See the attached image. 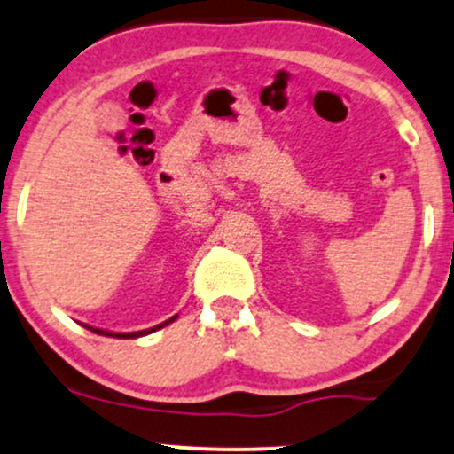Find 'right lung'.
Returning <instances> with one entry per match:
<instances>
[{"instance_id":"1","label":"right lung","mask_w":454,"mask_h":454,"mask_svg":"<svg viewBox=\"0 0 454 454\" xmlns=\"http://www.w3.org/2000/svg\"><path fill=\"white\" fill-rule=\"evenodd\" d=\"M176 317H178V316L170 317V320L161 322V324H158V326H153V328H147V330H138V333H111V330L94 328V326H88V324H82V326H86L88 330H92V333H97V334H103V337H114V339H138V337H145V334H149V333H155V330H160V328L168 326V324H170V322H175Z\"/></svg>"}]
</instances>
